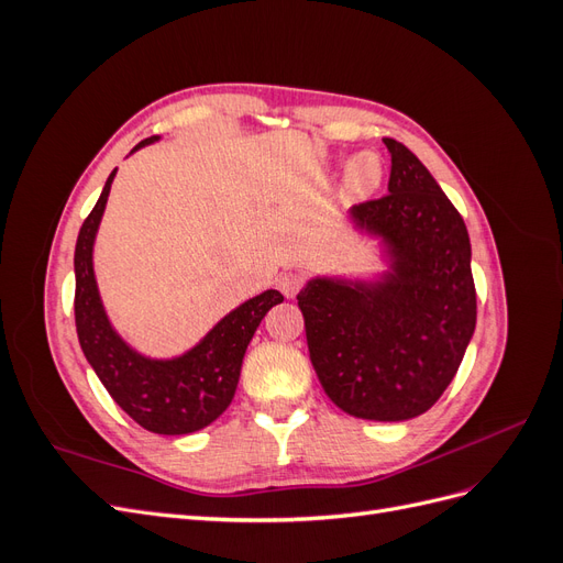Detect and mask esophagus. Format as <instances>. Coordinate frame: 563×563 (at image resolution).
Wrapping results in <instances>:
<instances>
[{
	"mask_svg": "<svg viewBox=\"0 0 563 563\" xmlns=\"http://www.w3.org/2000/svg\"><path fill=\"white\" fill-rule=\"evenodd\" d=\"M277 286L286 298H294L305 286V277L300 275V272H284V275H279V279H277Z\"/></svg>",
	"mask_w": 563,
	"mask_h": 563,
	"instance_id": "esophagus-1",
	"label": "esophagus"
}]
</instances>
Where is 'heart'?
Wrapping results in <instances>:
<instances>
[{
	"label": "heart",
	"instance_id": "b5f03b06",
	"mask_svg": "<svg viewBox=\"0 0 563 563\" xmlns=\"http://www.w3.org/2000/svg\"><path fill=\"white\" fill-rule=\"evenodd\" d=\"M383 180V164L376 155H360L354 157L350 164V172L345 176V195L354 197V199H362L368 197Z\"/></svg>",
	"mask_w": 563,
	"mask_h": 563
}]
</instances>
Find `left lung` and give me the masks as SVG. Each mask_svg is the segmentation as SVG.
Returning a JSON list of instances; mask_svg holds the SVG:
<instances>
[{
	"label": "left lung",
	"instance_id": "obj_1",
	"mask_svg": "<svg viewBox=\"0 0 563 563\" xmlns=\"http://www.w3.org/2000/svg\"><path fill=\"white\" fill-rule=\"evenodd\" d=\"M387 195L356 203V225L385 236L391 275L312 279L298 294L310 360L329 399L364 420L428 411L463 362L476 323L472 249L463 216L411 150L385 139Z\"/></svg>",
	"mask_w": 563,
	"mask_h": 563
}]
</instances>
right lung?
Here are the masks:
<instances>
[{"label": "right lung", "instance_id": "obj_1", "mask_svg": "<svg viewBox=\"0 0 563 563\" xmlns=\"http://www.w3.org/2000/svg\"><path fill=\"white\" fill-rule=\"evenodd\" d=\"M155 141L152 135L133 150ZM112 178L114 172L93 211L84 220L75 246V323L79 345L110 397L143 430L155 434H190L207 428L230 406L251 338L269 308L282 302L284 296L269 288L246 300L178 360L152 362L135 354L110 327L91 263L93 240L106 211Z\"/></svg>", "mask_w": 563, "mask_h": 563}]
</instances>
